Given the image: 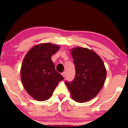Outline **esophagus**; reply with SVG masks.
Segmentation results:
<instances>
[{
    "instance_id": "1",
    "label": "esophagus",
    "mask_w": 128,
    "mask_h": 128,
    "mask_svg": "<svg viewBox=\"0 0 128 128\" xmlns=\"http://www.w3.org/2000/svg\"><path fill=\"white\" fill-rule=\"evenodd\" d=\"M62 76L64 77V78H65V76H66V72H63L62 73Z\"/></svg>"
}]
</instances>
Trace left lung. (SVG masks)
Wrapping results in <instances>:
<instances>
[{"mask_svg": "<svg viewBox=\"0 0 128 128\" xmlns=\"http://www.w3.org/2000/svg\"><path fill=\"white\" fill-rule=\"evenodd\" d=\"M76 69L72 82H65L73 100L88 101L96 97L104 84L106 70L100 56L93 50L77 46L70 50Z\"/></svg>", "mask_w": 128, "mask_h": 128, "instance_id": "obj_1", "label": "left lung"}]
</instances>
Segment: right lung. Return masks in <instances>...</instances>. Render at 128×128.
<instances>
[{"mask_svg":"<svg viewBox=\"0 0 128 128\" xmlns=\"http://www.w3.org/2000/svg\"><path fill=\"white\" fill-rule=\"evenodd\" d=\"M59 49V45L50 42L39 44L32 47L24 58L21 80L27 93L36 100L50 98L59 82L64 79L51 60Z\"/></svg>","mask_w":128,"mask_h":128,"instance_id":"obj_1","label":"right lung"}]
</instances>
